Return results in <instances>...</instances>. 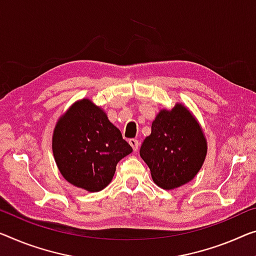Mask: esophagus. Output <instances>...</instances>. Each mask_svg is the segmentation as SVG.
I'll return each mask as SVG.
<instances>
[{"instance_id":"34e87169","label":"esophagus","mask_w":256,"mask_h":256,"mask_svg":"<svg viewBox=\"0 0 256 256\" xmlns=\"http://www.w3.org/2000/svg\"><path fill=\"white\" fill-rule=\"evenodd\" d=\"M128 144H131V147H132V150H138V147H139V142H138V140L136 139H130L128 140Z\"/></svg>"}]
</instances>
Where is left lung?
<instances>
[{"label": "left lung", "mask_w": 256, "mask_h": 256, "mask_svg": "<svg viewBox=\"0 0 256 256\" xmlns=\"http://www.w3.org/2000/svg\"><path fill=\"white\" fill-rule=\"evenodd\" d=\"M207 155L202 128L188 109L177 104L163 109L152 123V133L140 148L156 185L177 188L196 176Z\"/></svg>", "instance_id": "8db88e82"}]
</instances>
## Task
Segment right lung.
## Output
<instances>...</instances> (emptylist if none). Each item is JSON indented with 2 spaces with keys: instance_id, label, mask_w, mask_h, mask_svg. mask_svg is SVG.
I'll return each instance as SVG.
<instances>
[{
  "instance_id": "obj_1",
  "label": "right lung",
  "mask_w": 256,
  "mask_h": 256,
  "mask_svg": "<svg viewBox=\"0 0 256 256\" xmlns=\"http://www.w3.org/2000/svg\"><path fill=\"white\" fill-rule=\"evenodd\" d=\"M52 152L60 172L70 184L98 192L109 185L117 163L132 152V147L100 106L82 98L57 122Z\"/></svg>"
}]
</instances>
